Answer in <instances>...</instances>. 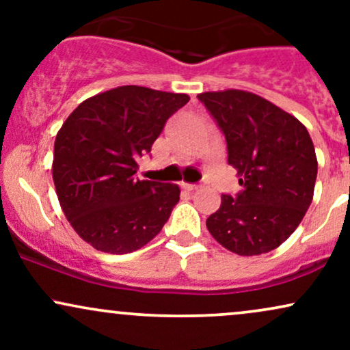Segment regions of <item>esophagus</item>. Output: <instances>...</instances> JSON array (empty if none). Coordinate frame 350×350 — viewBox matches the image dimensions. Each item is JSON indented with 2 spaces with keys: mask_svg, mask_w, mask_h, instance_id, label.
Segmentation results:
<instances>
[{
  "mask_svg": "<svg viewBox=\"0 0 350 350\" xmlns=\"http://www.w3.org/2000/svg\"><path fill=\"white\" fill-rule=\"evenodd\" d=\"M183 187L186 189V191H196V189H199L200 186H199V184H187V183H184Z\"/></svg>",
  "mask_w": 350,
  "mask_h": 350,
  "instance_id": "obj_1",
  "label": "esophagus"
}]
</instances>
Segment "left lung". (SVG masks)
Returning <instances> with one entry per match:
<instances>
[{"label":"left lung","instance_id":"1","mask_svg":"<svg viewBox=\"0 0 350 350\" xmlns=\"http://www.w3.org/2000/svg\"><path fill=\"white\" fill-rule=\"evenodd\" d=\"M198 98L222 130L228 164L242 191L224 194L207 219L211 235L237 255L278 248L311 206L317 176L314 144L298 118L243 90L206 92Z\"/></svg>","mask_w":350,"mask_h":350}]
</instances>
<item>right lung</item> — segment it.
Returning a JSON list of instances; mask_svg holds the SVG:
<instances>
[{"instance_id": "obj_1", "label": "right lung", "mask_w": 350, "mask_h": 350, "mask_svg": "<svg viewBox=\"0 0 350 350\" xmlns=\"http://www.w3.org/2000/svg\"><path fill=\"white\" fill-rule=\"evenodd\" d=\"M186 94L138 85L83 100L55 136L52 178L74 230L105 253H131L161 232L179 202L178 184L135 178Z\"/></svg>"}]
</instances>
